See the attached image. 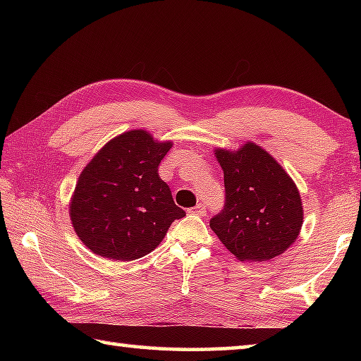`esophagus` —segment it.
I'll list each match as a JSON object with an SVG mask.
<instances>
[{"label":"esophagus","instance_id":"esophagus-1","mask_svg":"<svg viewBox=\"0 0 361 361\" xmlns=\"http://www.w3.org/2000/svg\"><path fill=\"white\" fill-rule=\"evenodd\" d=\"M189 213H192V215H197V216H205V213H207L205 205L204 204H197V205L194 207V209L189 210Z\"/></svg>","mask_w":361,"mask_h":361}]
</instances>
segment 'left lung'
<instances>
[{"label": "left lung", "instance_id": "left-lung-1", "mask_svg": "<svg viewBox=\"0 0 361 361\" xmlns=\"http://www.w3.org/2000/svg\"><path fill=\"white\" fill-rule=\"evenodd\" d=\"M223 169L226 205L210 228L239 261L262 262L285 253L302 228L299 189L286 170L253 142L215 149Z\"/></svg>", "mask_w": 361, "mask_h": 361}]
</instances>
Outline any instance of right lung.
Listing matches in <instances>:
<instances>
[{"label": "right lung", "instance_id": "obj_1", "mask_svg": "<svg viewBox=\"0 0 361 361\" xmlns=\"http://www.w3.org/2000/svg\"><path fill=\"white\" fill-rule=\"evenodd\" d=\"M172 146L135 129L111 138L90 159L70 200L73 229L90 252L113 261L138 259L185 216L157 173Z\"/></svg>", "mask_w": 361, "mask_h": 361}]
</instances>
